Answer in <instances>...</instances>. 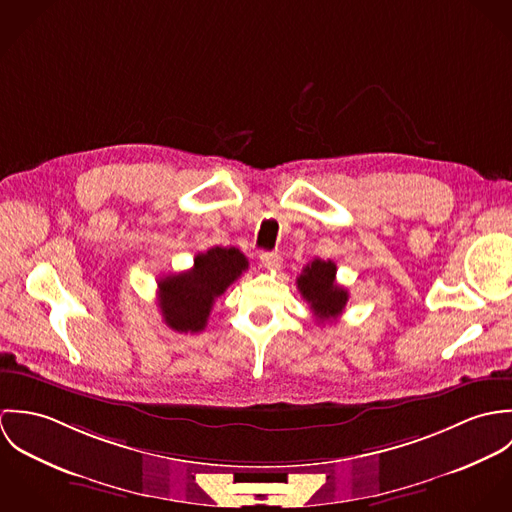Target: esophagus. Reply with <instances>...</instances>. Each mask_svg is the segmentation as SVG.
<instances>
[{
    "mask_svg": "<svg viewBox=\"0 0 512 512\" xmlns=\"http://www.w3.org/2000/svg\"><path fill=\"white\" fill-rule=\"evenodd\" d=\"M260 262H262V266L268 268V270H278V268L282 266V256L276 254V252H264V254L260 256Z\"/></svg>",
    "mask_w": 512,
    "mask_h": 512,
    "instance_id": "esophagus-1",
    "label": "esophagus"
}]
</instances>
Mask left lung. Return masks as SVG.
<instances>
[{
	"instance_id": "left-lung-1",
	"label": "left lung",
	"mask_w": 512,
	"mask_h": 512,
	"mask_svg": "<svg viewBox=\"0 0 512 512\" xmlns=\"http://www.w3.org/2000/svg\"><path fill=\"white\" fill-rule=\"evenodd\" d=\"M335 276L337 266L331 260L315 258L295 280L297 290L311 305L313 315L321 321L337 319L349 301V292L335 282Z\"/></svg>"
}]
</instances>
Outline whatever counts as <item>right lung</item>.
Here are the masks:
<instances>
[{"label":"right lung","mask_w":512,"mask_h":512,"mask_svg":"<svg viewBox=\"0 0 512 512\" xmlns=\"http://www.w3.org/2000/svg\"><path fill=\"white\" fill-rule=\"evenodd\" d=\"M248 270L238 248L213 246L195 256L187 272L159 278V309L167 327L177 333H199L207 327L215 299Z\"/></svg>","instance_id":"1"}]
</instances>
